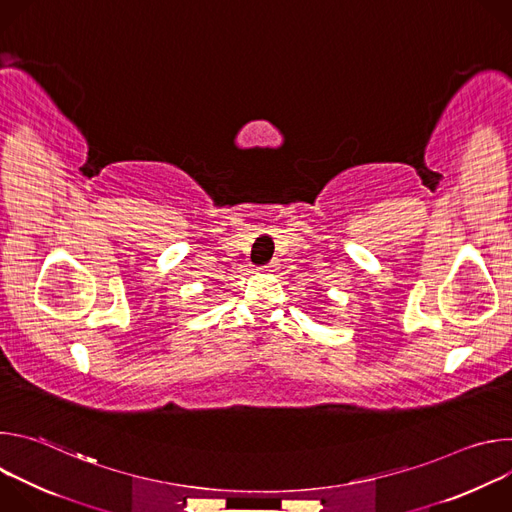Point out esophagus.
<instances>
[{"label":"esophagus","mask_w":512,"mask_h":512,"mask_svg":"<svg viewBox=\"0 0 512 512\" xmlns=\"http://www.w3.org/2000/svg\"><path fill=\"white\" fill-rule=\"evenodd\" d=\"M279 269V261L275 259V261H271V263H267L265 267H263V271H267V273H273V271H277Z\"/></svg>","instance_id":"esophagus-1"}]
</instances>
